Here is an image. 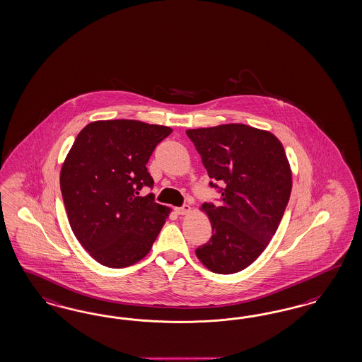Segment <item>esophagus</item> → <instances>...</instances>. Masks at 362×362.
Returning <instances> with one entry per match:
<instances>
[{
    "instance_id": "1",
    "label": "esophagus",
    "mask_w": 362,
    "mask_h": 362,
    "mask_svg": "<svg viewBox=\"0 0 362 362\" xmlns=\"http://www.w3.org/2000/svg\"><path fill=\"white\" fill-rule=\"evenodd\" d=\"M175 211L177 215H187L188 212H191V207L189 206H183V207H176Z\"/></svg>"
}]
</instances>
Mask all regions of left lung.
<instances>
[{
    "label": "left lung",
    "instance_id": "1",
    "mask_svg": "<svg viewBox=\"0 0 362 362\" xmlns=\"http://www.w3.org/2000/svg\"><path fill=\"white\" fill-rule=\"evenodd\" d=\"M186 134L209 176L225 186L221 206L200 207L210 219L212 237L195 254L212 273L242 272L267 247L286 209L293 180L285 148L270 131L246 124Z\"/></svg>",
    "mask_w": 362,
    "mask_h": 362
}]
</instances>
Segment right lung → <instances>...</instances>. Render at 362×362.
I'll return each mask as SVG.
<instances>
[{
	"mask_svg": "<svg viewBox=\"0 0 362 362\" xmlns=\"http://www.w3.org/2000/svg\"><path fill=\"white\" fill-rule=\"evenodd\" d=\"M173 128L139 120H98L76 137L60 173L71 228L88 254L103 266L122 269L141 261L171 209L137 197L152 186L148 163Z\"/></svg>",
	"mask_w": 362,
	"mask_h": 362,
	"instance_id": "1",
	"label": "right lung"
}]
</instances>
